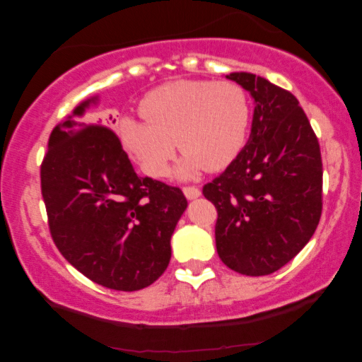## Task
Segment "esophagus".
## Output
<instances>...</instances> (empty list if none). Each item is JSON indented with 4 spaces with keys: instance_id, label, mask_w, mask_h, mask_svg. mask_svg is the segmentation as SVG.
I'll list each match as a JSON object with an SVG mask.
<instances>
[{
    "instance_id": "esophagus-1",
    "label": "esophagus",
    "mask_w": 362,
    "mask_h": 362,
    "mask_svg": "<svg viewBox=\"0 0 362 362\" xmlns=\"http://www.w3.org/2000/svg\"><path fill=\"white\" fill-rule=\"evenodd\" d=\"M184 194L189 201H194V199L201 195V189H197V187H184Z\"/></svg>"
}]
</instances>
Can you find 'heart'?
<instances>
[{"label": "heart", "mask_w": 362, "mask_h": 362, "mask_svg": "<svg viewBox=\"0 0 362 362\" xmlns=\"http://www.w3.org/2000/svg\"><path fill=\"white\" fill-rule=\"evenodd\" d=\"M146 120L122 119L124 148L149 177H163L177 146L184 158L175 175L195 178L202 170L230 167L247 143L250 102L233 81L180 80L151 90L141 102Z\"/></svg>", "instance_id": "obj_1"}]
</instances>
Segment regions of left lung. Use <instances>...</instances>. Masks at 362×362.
Segmentation results:
<instances>
[{"mask_svg": "<svg viewBox=\"0 0 362 362\" xmlns=\"http://www.w3.org/2000/svg\"><path fill=\"white\" fill-rule=\"evenodd\" d=\"M253 98L245 148L202 194L218 209L216 248L231 271L267 276L303 250L322 216V155L289 91L252 73H230Z\"/></svg>", "mask_w": 362, "mask_h": 362, "instance_id": "8db88e82", "label": "left lung"}]
</instances>
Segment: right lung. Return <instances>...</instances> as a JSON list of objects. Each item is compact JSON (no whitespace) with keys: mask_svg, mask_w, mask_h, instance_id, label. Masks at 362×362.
Wrapping results in <instances>:
<instances>
[{"mask_svg":"<svg viewBox=\"0 0 362 362\" xmlns=\"http://www.w3.org/2000/svg\"><path fill=\"white\" fill-rule=\"evenodd\" d=\"M97 103L98 97L81 102L51 132L40 167L49 228L83 276L109 289L139 291L168 267L187 199L177 187L138 177L110 122L85 117Z\"/></svg>","mask_w":362,"mask_h":362,"instance_id":"add662e5","label":"right lung"}]
</instances>
